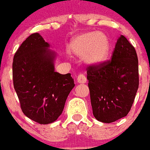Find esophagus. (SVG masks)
<instances>
[{"mask_svg": "<svg viewBox=\"0 0 150 150\" xmlns=\"http://www.w3.org/2000/svg\"><path fill=\"white\" fill-rule=\"evenodd\" d=\"M76 81H77V83H79V84H85L87 82V79H86L85 76H84L83 74H80L79 76H77Z\"/></svg>", "mask_w": 150, "mask_h": 150, "instance_id": "obj_1", "label": "esophagus"}]
</instances>
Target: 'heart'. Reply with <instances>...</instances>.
I'll use <instances>...</instances> for the list:
<instances>
[{
    "label": "heart",
    "mask_w": 150,
    "mask_h": 150,
    "mask_svg": "<svg viewBox=\"0 0 150 150\" xmlns=\"http://www.w3.org/2000/svg\"><path fill=\"white\" fill-rule=\"evenodd\" d=\"M111 42L102 32L88 31L79 34L71 39L68 51L77 58H82L88 66L99 67L108 60Z\"/></svg>",
    "instance_id": "b5f03b06"
}]
</instances>
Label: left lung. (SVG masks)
<instances>
[{
    "mask_svg": "<svg viewBox=\"0 0 150 150\" xmlns=\"http://www.w3.org/2000/svg\"><path fill=\"white\" fill-rule=\"evenodd\" d=\"M87 79L92 112L98 121L110 123L127 115L139 79L137 53L126 37L118 39L111 61L88 68Z\"/></svg>",
    "mask_w": 150,
    "mask_h": 150,
    "instance_id": "1",
    "label": "left lung"
}]
</instances>
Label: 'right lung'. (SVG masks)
<instances>
[{"instance_id":"right-lung-1","label":"right lung","mask_w":150,"mask_h":150,"mask_svg":"<svg viewBox=\"0 0 150 150\" xmlns=\"http://www.w3.org/2000/svg\"><path fill=\"white\" fill-rule=\"evenodd\" d=\"M57 53L39 33L28 37L12 63L13 85L26 116L40 124L56 121L75 86L70 74L55 72Z\"/></svg>"}]
</instances>
